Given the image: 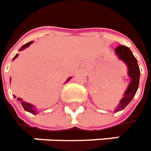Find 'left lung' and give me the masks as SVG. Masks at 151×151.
I'll return each instance as SVG.
<instances>
[{
    "instance_id": "left-lung-1",
    "label": "left lung",
    "mask_w": 151,
    "mask_h": 151,
    "mask_svg": "<svg viewBox=\"0 0 151 151\" xmlns=\"http://www.w3.org/2000/svg\"><path fill=\"white\" fill-rule=\"evenodd\" d=\"M115 51L119 59L124 61L128 66V75L132 78L129 86L124 93V96L120 101L118 108L115 111H119L126 108L127 105L130 103V101H132L136 93L139 84L140 70L137 59L127 47L124 45H119L115 49Z\"/></svg>"
}]
</instances>
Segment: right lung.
Here are the masks:
<instances>
[{
  "label": "right lung",
  "mask_w": 151,
  "mask_h": 151,
  "mask_svg": "<svg viewBox=\"0 0 151 151\" xmlns=\"http://www.w3.org/2000/svg\"><path fill=\"white\" fill-rule=\"evenodd\" d=\"M32 42V41H31V42H27V43H26V44H24L23 47H22L20 49H19V50H24V49H25L26 47H27L28 46H29L31 43ZM17 56H18V54H17V55H15V57L13 58V59H15V58H17ZM70 79V78H69L67 81H69ZM17 100L19 101H21V103H22V105H23V107H24V109L25 111H28V112H31L32 114H33V115H35L36 114V110L34 109V107H33V105H32V104H30L28 103H26L25 101H22V100L20 98H17Z\"/></svg>",
  "instance_id": "right-lung-1"
}]
</instances>
